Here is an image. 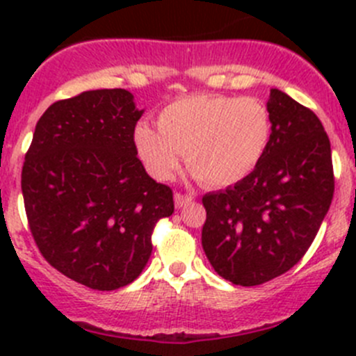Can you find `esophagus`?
<instances>
[{"mask_svg": "<svg viewBox=\"0 0 356 356\" xmlns=\"http://www.w3.org/2000/svg\"><path fill=\"white\" fill-rule=\"evenodd\" d=\"M174 201H175V207L182 208V207H186L189 201H193V196L191 195H182V193H175Z\"/></svg>", "mask_w": 356, "mask_h": 356, "instance_id": "obj_1", "label": "esophagus"}]
</instances>
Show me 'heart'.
Returning <instances> with one entry per match:
<instances>
[{
	"instance_id": "heart-1",
	"label": "heart",
	"mask_w": 356,
	"mask_h": 356,
	"mask_svg": "<svg viewBox=\"0 0 356 356\" xmlns=\"http://www.w3.org/2000/svg\"><path fill=\"white\" fill-rule=\"evenodd\" d=\"M272 115L261 99L198 92L172 102L158 117V131L139 124L138 155L149 174L167 181L181 167L204 186L225 188L257 170L272 141Z\"/></svg>"
}]
</instances>
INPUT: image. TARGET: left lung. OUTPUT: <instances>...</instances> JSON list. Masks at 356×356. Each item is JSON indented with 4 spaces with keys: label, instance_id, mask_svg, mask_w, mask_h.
<instances>
[{
    "label": "left lung",
    "instance_id": "8db88e82",
    "mask_svg": "<svg viewBox=\"0 0 356 356\" xmlns=\"http://www.w3.org/2000/svg\"><path fill=\"white\" fill-rule=\"evenodd\" d=\"M272 141L253 174L203 196L201 245L220 277L258 286L298 264L331 207V143L317 115L279 89L267 102Z\"/></svg>",
    "mask_w": 356,
    "mask_h": 356
}]
</instances>
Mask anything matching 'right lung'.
<instances>
[{"label": "right lung", "instance_id": "add662e5", "mask_svg": "<svg viewBox=\"0 0 356 356\" xmlns=\"http://www.w3.org/2000/svg\"><path fill=\"white\" fill-rule=\"evenodd\" d=\"M143 110L125 89L53 103L35 124L22 167L32 238L51 267L91 289L139 277L172 189L146 174L134 145Z\"/></svg>", "mask_w": 356, "mask_h": 356}]
</instances>
